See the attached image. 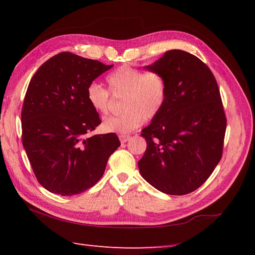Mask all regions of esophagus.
Wrapping results in <instances>:
<instances>
[{
    "instance_id": "esophagus-1",
    "label": "esophagus",
    "mask_w": 255,
    "mask_h": 255,
    "mask_svg": "<svg viewBox=\"0 0 255 255\" xmlns=\"http://www.w3.org/2000/svg\"><path fill=\"white\" fill-rule=\"evenodd\" d=\"M120 141L121 143H127L129 138H131V135H126V134H121L120 136Z\"/></svg>"
}]
</instances>
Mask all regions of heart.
I'll use <instances>...</instances> for the list:
<instances>
[{"instance_id":"heart-1","label":"heart","mask_w":255,"mask_h":255,"mask_svg":"<svg viewBox=\"0 0 255 255\" xmlns=\"http://www.w3.org/2000/svg\"><path fill=\"white\" fill-rule=\"evenodd\" d=\"M108 89L92 82L87 88V101L97 113L105 116L110 110L111 93L121 98L123 112L106 119V132L127 134L142 126L145 118H156L167 101L168 86L158 71H145L131 66H121L106 77Z\"/></svg>"}]
</instances>
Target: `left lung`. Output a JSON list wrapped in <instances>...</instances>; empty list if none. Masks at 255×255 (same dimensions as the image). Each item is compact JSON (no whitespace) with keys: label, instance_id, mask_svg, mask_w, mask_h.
Returning <instances> with one entry per match:
<instances>
[{"label":"left lung","instance_id":"left-lung-1","mask_svg":"<svg viewBox=\"0 0 255 255\" xmlns=\"http://www.w3.org/2000/svg\"><path fill=\"white\" fill-rule=\"evenodd\" d=\"M164 75L168 86L165 107L142 129L147 147L139 173L168 195L198 189L220 162L227 128L217 80L204 61L173 49L145 67Z\"/></svg>","mask_w":255,"mask_h":255}]
</instances>
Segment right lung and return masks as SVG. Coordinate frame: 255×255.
I'll list each match as a JSON object with an SVG mask.
<instances>
[{"instance_id":"right-lung-1","label":"right lung","mask_w":255,"mask_h":255,"mask_svg":"<svg viewBox=\"0 0 255 255\" xmlns=\"http://www.w3.org/2000/svg\"><path fill=\"white\" fill-rule=\"evenodd\" d=\"M64 51L35 72L22 108V142L38 183L61 196L81 194L105 173L120 146L116 133L88 136L101 123L87 101V88L112 68Z\"/></svg>"}]
</instances>
